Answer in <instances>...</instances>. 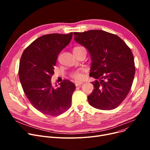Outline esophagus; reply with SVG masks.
Instances as JSON below:
<instances>
[{"label":"esophagus","mask_w":150,"mask_h":150,"mask_svg":"<svg viewBox=\"0 0 150 150\" xmlns=\"http://www.w3.org/2000/svg\"><path fill=\"white\" fill-rule=\"evenodd\" d=\"M83 83V82H75V86H81Z\"/></svg>","instance_id":"1"}]
</instances>
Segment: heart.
Returning <instances> with one entry per match:
<instances>
[{
	"mask_svg": "<svg viewBox=\"0 0 150 150\" xmlns=\"http://www.w3.org/2000/svg\"><path fill=\"white\" fill-rule=\"evenodd\" d=\"M83 47H76L74 48V50H77V49H83ZM84 70H76L74 71V72H72L70 75L71 78H72L74 80H75L76 81H81L84 78V75L83 74Z\"/></svg>",
	"mask_w": 150,
	"mask_h": 150,
	"instance_id": "heart-1",
	"label": "heart"
}]
</instances>
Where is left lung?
<instances>
[{
	"label": "left lung",
	"instance_id": "8db88e82",
	"mask_svg": "<svg viewBox=\"0 0 150 150\" xmlns=\"http://www.w3.org/2000/svg\"><path fill=\"white\" fill-rule=\"evenodd\" d=\"M74 40L89 51L92 61L89 76L97 79L88 97L92 107L112 110L129 92L135 75L134 57L122 39L103 30L74 32Z\"/></svg>",
	"mask_w": 150,
	"mask_h": 150
}]
</instances>
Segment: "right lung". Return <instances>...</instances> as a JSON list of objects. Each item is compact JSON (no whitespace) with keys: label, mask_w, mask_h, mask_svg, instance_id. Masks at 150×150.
<instances>
[{"label":"right lung","mask_w":150,"mask_h":150,"mask_svg":"<svg viewBox=\"0 0 150 150\" xmlns=\"http://www.w3.org/2000/svg\"><path fill=\"white\" fill-rule=\"evenodd\" d=\"M72 36V32L43 35L28 45L21 56L19 76L23 92L33 107L45 115H59L71 106L75 85L64 80L54 88L51 78L58 54Z\"/></svg>","instance_id":"right-lung-1"}]
</instances>
